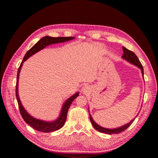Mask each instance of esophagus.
Listing matches in <instances>:
<instances>
[{
    "instance_id": "34e87169",
    "label": "esophagus",
    "mask_w": 158,
    "mask_h": 158,
    "mask_svg": "<svg viewBox=\"0 0 158 158\" xmlns=\"http://www.w3.org/2000/svg\"><path fill=\"white\" fill-rule=\"evenodd\" d=\"M84 88H85V87H84ZM85 89H84V90H85Z\"/></svg>"
}]
</instances>
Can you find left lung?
Wrapping results in <instances>:
<instances>
[{"label": "left lung", "mask_w": 158, "mask_h": 158, "mask_svg": "<svg viewBox=\"0 0 158 158\" xmlns=\"http://www.w3.org/2000/svg\"><path fill=\"white\" fill-rule=\"evenodd\" d=\"M123 50L124 53H123V55L122 58H124V59H125V60H127V61H129L130 63L134 64V65H137L138 68H139L141 69V73H142V74L143 76V66H142V65H141V62L139 61V58H137V56H136L135 53L133 52H132V51H130L129 49H126V48L123 47ZM89 116H90V122H91L93 126L94 127L95 130H97L98 131H99V132H100L109 134V135H111V134H118V133L123 132V131L126 130L127 127H129L131 125V124L133 123V121H135V119H133L132 121H130L129 123L125 125H123V126H122L121 127L116 128V129H106V128H104L100 126V125H98L97 123H95V121H93L91 115L89 114Z\"/></svg>", "instance_id": "1"}]
</instances>
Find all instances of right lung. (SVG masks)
<instances>
[{
	"label": "right lung",
	"mask_w": 158,
	"mask_h": 158,
	"mask_svg": "<svg viewBox=\"0 0 158 158\" xmlns=\"http://www.w3.org/2000/svg\"><path fill=\"white\" fill-rule=\"evenodd\" d=\"M74 37H52L49 36H45L42 37L41 40L37 42V43L34 45V46L31 48V49H29L23 57V59L21 62L19 68L18 69L17 72V84H16V98H17V102L19 105V111L21 115V116L24 120V121L26 123L28 124L29 125L34 128L35 130L37 131H40L42 132H53V131H56L60 129L62 127L64 124H65L66 118H67V114H68V109L70 106L72 102H73V100L75 99L77 97L79 96V93H77L76 94L72 96L64 103L63 106L62 111H61V113L59 118L57 120H56L55 121L53 122H46L43 121H40V120L36 119L35 118L32 117L30 116L25 109L23 107L22 105H21V102L19 100V97L18 95V81H19V73L21 70V67L23 65V63L26 60V59L31 56L32 55H33L34 53L36 52H39L41 49H44L45 47L48 46V45L52 44H56V43H60V42H66L68 40H70L74 39Z\"/></svg>",
	"instance_id": "add662e5"
}]
</instances>
